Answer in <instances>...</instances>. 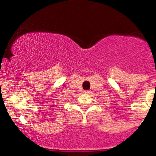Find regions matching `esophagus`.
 I'll list each match as a JSON object with an SVG mask.
<instances>
[{
  "mask_svg": "<svg viewBox=\"0 0 156 156\" xmlns=\"http://www.w3.org/2000/svg\"><path fill=\"white\" fill-rule=\"evenodd\" d=\"M83 93L86 94H89L91 93V91H89V90H84V91H83Z\"/></svg>",
  "mask_w": 156,
  "mask_h": 156,
  "instance_id": "esophagus-1",
  "label": "esophagus"
}]
</instances>
